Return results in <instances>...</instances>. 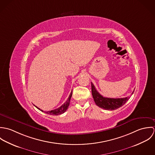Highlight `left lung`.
<instances>
[{
	"label": "left lung",
	"mask_w": 155,
	"mask_h": 155,
	"mask_svg": "<svg viewBox=\"0 0 155 155\" xmlns=\"http://www.w3.org/2000/svg\"><path fill=\"white\" fill-rule=\"evenodd\" d=\"M91 91L94 100L97 106L105 110H113L122 107L129 100L130 97L120 98H107L102 96L91 82ZM134 91L131 94H133Z\"/></svg>",
	"instance_id": "left-lung-1"
}]
</instances>
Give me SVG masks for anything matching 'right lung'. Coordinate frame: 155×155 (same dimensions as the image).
Wrapping results in <instances>:
<instances>
[{
  "instance_id": "1",
  "label": "right lung",
  "mask_w": 155,
  "mask_h": 155,
  "mask_svg": "<svg viewBox=\"0 0 155 155\" xmlns=\"http://www.w3.org/2000/svg\"><path fill=\"white\" fill-rule=\"evenodd\" d=\"M71 95H72V91L71 92L68 99L61 106H60V107L56 109H54V110H52L51 111H45V113H47V114H51V115H59V114H63L67 110L68 106H69V104H70V99H71ZM36 107L37 109H38L39 110H40L42 111H44L40 109L39 108H38V107L36 106Z\"/></svg>"
}]
</instances>
